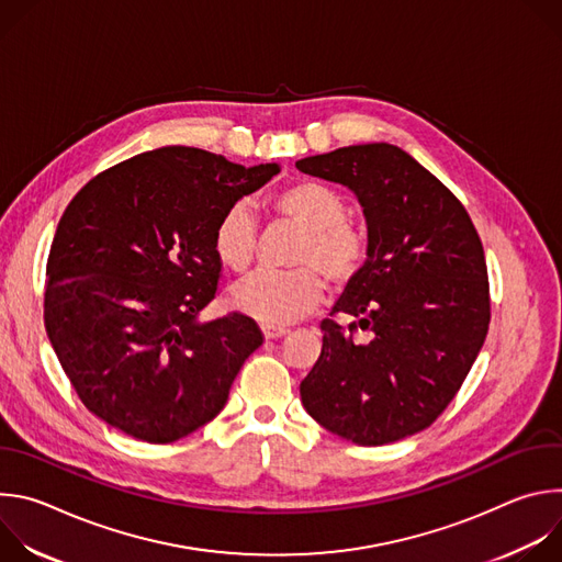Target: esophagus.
<instances>
[{
    "mask_svg": "<svg viewBox=\"0 0 562 562\" xmlns=\"http://www.w3.org/2000/svg\"><path fill=\"white\" fill-rule=\"evenodd\" d=\"M262 334L267 340H276V338H282L289 334L286 327H273V325H262Z\"/></svg>",
    "mask_w": 562,
    "mask_h": 562,
    "instance_id": "esophagus-1",
    "label": "esophagus"
}]
</instances>
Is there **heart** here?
<instances>
[{"mask_svg": "<svg viewBox=\"0 0 562 562\" xmlns=\"http://www.w3.org/2000/svg\"><path fill=\"white\" fill-rule=\"evenodd\" d=\"M273 209L300 224L304 237L289 271H260L233 286V304L265 325L282 327L313 313L325 297L323 272L334 284H347L367 260V237L347 220L345 198L319 182H295L273 195ZM258 249V222L249 202H233L213 231L217 260L245 273Z\"/></svg>", "mask_w": 562, "mask_h": 562, "instance_id": "1", "label": "heart"}]
</instances>
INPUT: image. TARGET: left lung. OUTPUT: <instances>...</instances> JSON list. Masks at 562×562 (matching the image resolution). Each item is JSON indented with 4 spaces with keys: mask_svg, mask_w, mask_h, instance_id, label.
<instances>
[{
    "mask_svg": "<svg viewBox=\"0 0 562 562\" xmlns=\"http://www.w3.org/2000/svg\"><path fill=\"white\" fill-rule=\"evenodd\" d=\"M347 187L367 220V260L323 319V353L300 382L306 414L362 447L427 429L453 400L490 329L483 243L458 198L393 144L295 162ZM370 331L358 344L355 331Z\"/></svg>",
    "mask_w": 562,
    "mask_h": 562,
    "instance_id": "left-lung-1",
    "label": "left lung"
}]
</instances>
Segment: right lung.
<instances>
[{"instance_id": "add662e5", "label": "right lung", "mask_w": 562, "mask_h": 562, "mask_svg": "<svg viewBox=\"0 0 562 562\" xmlns=\"http://www.w3.org/2000/svg\"><path fill=\"white\" fill-rule=\"evenodd\" d=\"M280 165L162 146L95 176L66 206L46 265L44 325L79 400L144 442H176L226 405L262 345L249 315L200 319L215 297L220 215Z\"/></svg>"}]
</instances>
